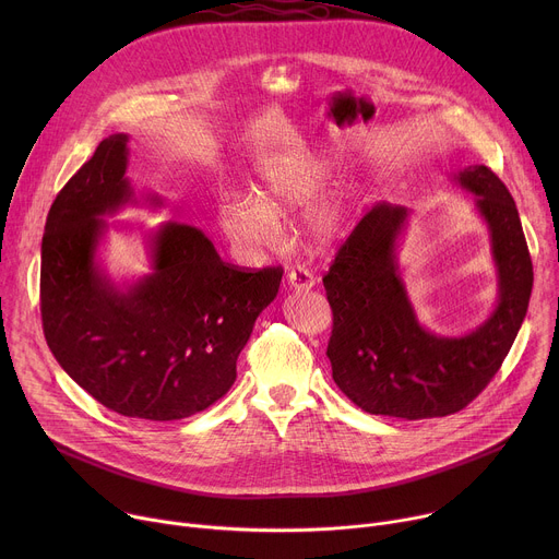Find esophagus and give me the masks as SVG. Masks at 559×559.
Listing matches in <instances>:
<instances>
[{"label":"esophagus","mask_w":559,"mask_h":559,"mask_svg":"<svg viewBox=\"0 0 559 559\" xmlns=\"http://www.w3.org/2000/svg\"><path fill=\"white\" fill-rule=\"evenodd\" d=\"M313 285H316V281H313V276L305 267H294V270L287 272V287L292 292H307Z\"/></svg>","instance_id":"esophagus-1"}]
</instances>
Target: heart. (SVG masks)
Here are the masks:
<instances>
[{
    "instance_id": "obj_1",
    "label": "heart",
    "mask_w": 559,
    "mask_h": 559,
    "mask_svg": "<svg viewBox=\"0 0 559 559\" xmlns=\"http://www.w3.org/2000/svg\"><path fill=\"white\" fill-rule=\"evenodd\" d=\"M330 177V166L313 156L272 158L259 170L252 194H227L216 203V227L238 252H261L276 243L278 218L309 201ZM365 205L356 183L338 186L318 197L302 216L305 243L328 254L354 231Z\"/></svg>"
}]
</instances>
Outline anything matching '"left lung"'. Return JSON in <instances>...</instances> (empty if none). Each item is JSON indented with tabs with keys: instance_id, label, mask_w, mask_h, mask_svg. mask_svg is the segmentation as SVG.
<instances>
[{
	"instance_id": "left-lung-1",
	"label": "left lung",
	"mask_w": 559,
	"mask_h": 559,
	"mask_svg": "<svg viewBox=\"0 0 559 559\" xmlns=\"http://www.w3.org/2000/svg\"><path fill=\"white\" fill-rule=\"evenodd\" d=\"M451 179L473 194L489 229L498 296L480 325L444 336L420 323L397 263L412 216L401 205H376L323 278L334 311L332 376L367 414L420 420L460 412L498 373L526 316L533 265L511 192L487 166Z\"/></svg>"
}]
</instances>
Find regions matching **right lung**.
<instances>
[{
    "label": "right lung",
    "mask_w": 559,
    "mask_h": 559,
    "mask_svg": "<svg viewBox=\"0 0 559 559\" xmlns=\"http://www.w3.org/2000/svg\"><path fill=\"white\" fill-rule=\"evenodd\" d=\"M128 141L104 139L57 194L41 241V321L61 369L97 403L128 418L181 420L207 409L236 380L238 354L276 298L281 267L238 270L210 238L168 221L143 234L150 272L117 283L99 248L106 216L128 205L164 207L136 194Z\"/></svg>",
    "instance_id": "right-lung-1"
}]
</instances>
